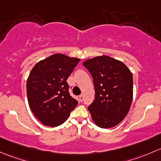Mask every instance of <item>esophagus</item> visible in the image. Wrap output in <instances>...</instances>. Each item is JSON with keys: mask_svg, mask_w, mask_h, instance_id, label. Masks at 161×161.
<instances>
[{"mask_svg": "<svg viewBox=\"0 0 161 161\" xmlns=\"http://www.w3.org/2000/svg\"><path fill=\"white\" fill-rule=\"evenodd\" d=\"M79 100H80V102H83V100H84V95L83 94H80L79 96Z\"/></svg>", "mask_w": 161, "mask_h": 161, "instance_id": "esophagus-1", "label": "esophagus"}]
</instances>
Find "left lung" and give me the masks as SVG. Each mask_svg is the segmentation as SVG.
<instances>
[{"instance_id":"1","label":"left lung","mask_w":161,"mask_h":161,"mask_svg":"<svg viewBox=\"0 0 161 161\" xmlns=\"http://www.w3.org/2000/svg\"><path fill=\"white\" fill-rule=\"evenodd\" d=\"M83 65L92 74L95 91V98L87 108L93 121L101 128L115 126L132 104V73L123 63L108 56L87 59Z\"/></svg>"}]
</instances>
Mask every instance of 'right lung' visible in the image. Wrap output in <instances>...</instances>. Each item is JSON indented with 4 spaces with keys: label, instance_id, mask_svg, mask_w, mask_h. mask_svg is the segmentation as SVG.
Wrapping results in <instances>:
<instances>
[{
    "label": "right lung",
    "instance_id": "obj_1",
    "mask_svg": "<svg viewBox=\"0 0 161 161\" xmlns=\"http://www.w3.org/2000/svg\"><path fill=\"white\" fill-rule=\"evenodd\" d=\"M80 59L57 53L36 64L26 84L28 102L36 117L47 126L64 123L78 104L67 80Z\"/></svg>",
    "mask_w": 161,
    "mask_h": 161
}]
</instances>
